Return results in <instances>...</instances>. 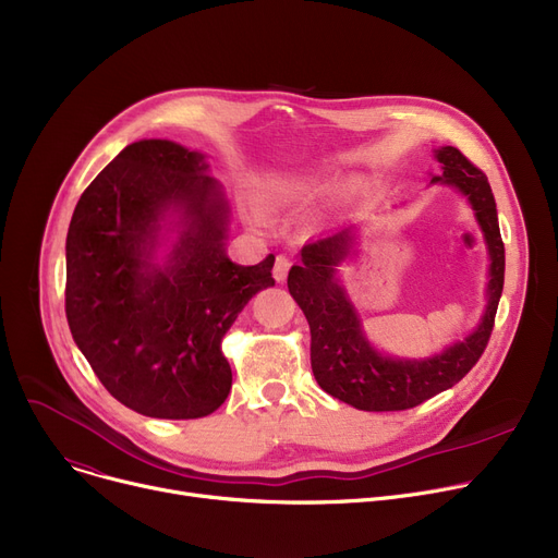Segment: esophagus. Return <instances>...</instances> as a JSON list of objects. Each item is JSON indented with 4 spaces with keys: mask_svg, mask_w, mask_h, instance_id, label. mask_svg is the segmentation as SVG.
<instances>
[{
    "mask_svg": "<svg viewBox=\"0 0 558 558\" xmlns=\"http://www.w3.org/2000/svg\"><path fill=\"white\" fill-rule=\"evenodd\" d=\"M289 269H291V259H289L287 255H278V257H276V264H274V278H276L278 282H282V280L287 278Z\"/></svg>",
    "mask_w": 558,
    "mask_h": 558,
    "instance_id": "obj_1",
    "label": "esophagus"
}]
</instances>
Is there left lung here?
Here are the masks:
<instances>
[{
	"label": "left lung",
	"mask_w": 558,
	"mask_h": 558,
	"mask_svg": "<svg viewBox=\"0 0 558 558\" xmlns=\"http://www.w3.org/2000/svg\"><path fill=\"white\" fill-rule=\"evenodd\" d=\"M436 158L444 165V175H436L432 183L444 181L468 196L490 253L488 307L471 337L423 362L391 360L373 350L360 330L353 305L335 280V267L350 248L348 230L303 246V264L291 267L287 278L289 294L310 324V357L318 387L364 412H402L454 387L480 362L495 326L505 287V242L488 179L454 146L438 149Z\"/></svg>",
	"instance_id": "obj_1"
}]
</instances>
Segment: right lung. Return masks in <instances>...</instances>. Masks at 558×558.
Returning a JSON list of instances; mask_svg holds the SVG:
<instances>
[{
	"label": "right lung",
	"instance_id": "1",
	"mask_svg": "<svg viewBox=\"0 0 558 558\" xmlns=\"http://www.w3.org/2000/svg\"><path fill=\"white\" fill-rule=\"evenodd\" d=\"M198 151L129 144L81 194L68 230L65 314L106 391L151 418H201L230 393L221 341L259 289L274 253L242 267L223 251L228 208ZM167 211L184 232L165 270L148 262Z\"/></svg>",
	"mask_w": 558,
	"mask_h": 558
}]
</instances>
